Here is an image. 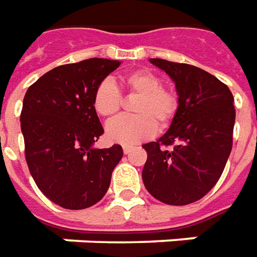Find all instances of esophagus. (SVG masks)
<instances>
[{
	"label": "esophagus",
	"mask_w": 257,
	"mask_h": 257,
	"mask_svg": "<svg viewBox=\"0 0 257 257\" xmlns=\"http://www.w3.org/2000/svg\"><path fill=\"white\" fill-rule=\"evenodd\" d=\"M130 151H132V147H130V146H123V152H124V154H128Z\"/></svg>",
	"instance_id": "obj_1"
}]
</instances>
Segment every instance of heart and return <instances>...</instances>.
Wrapping results in <instances>:
<instances>
[{"instance_id": "heart-1", "label": "heart", "mask_w": 257, "mask_h": 257, "mask_svg": "<svg viewBox=\"0 0 257 257\" xmlns=\"http://www.w3.org/2000/svg\"><path fill=\"white\" fill-rule=\"evenodd\" d=\"M127 95L137 96L132 106L134 116L120 117L106 125V137L118 144H136L150 139L157 132L172 123L179 109L176 92L164 86L161 78L152 71L137 70L121 78ZM92 106L96 114L106 120L117 116L123 99L117 86L110 81H102L92 95Z\"/></svg>"}]
</instances>
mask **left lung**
<instances>
[{
    "label": "left lung",
    "instance_id": "8db88e82",
    "mask_svg": "<svg viewBox=\"0 0 257 257\" xmlns=\"http://www.w3.org/2000/svg\"><path fill=\"white\" fill-rule=\"evenodd\" d=\"M150 61L175 81L179 109L169 130L143 146V182L159 201L186 206L204 197L222 175L232 150L233 96L224 82L199 67Z\"/></svg>",
    "mask_w": 257,
    "mask_h": 257
}]
</instances>
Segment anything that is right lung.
I'll list each match as a JSON object with an SVG mask.
<instances>
[{"instance_id":"add662e5","label":"right lung","mask_w":257,"mask_h":257,"mask_svg":"<svg viewBox=\"0 0 257 257\" xmlns=\"http://www.w3.org/2000/svg\"><path fill=\"white\" fill-rule=\"evenodd\" d=\"M118 65L107 58L60 65L26 91L21 113L26 164L40 192L63 208L96 204L123 157L118 144L92 148L103 134L92 95Z\"/></svg>"}]
</instances>
